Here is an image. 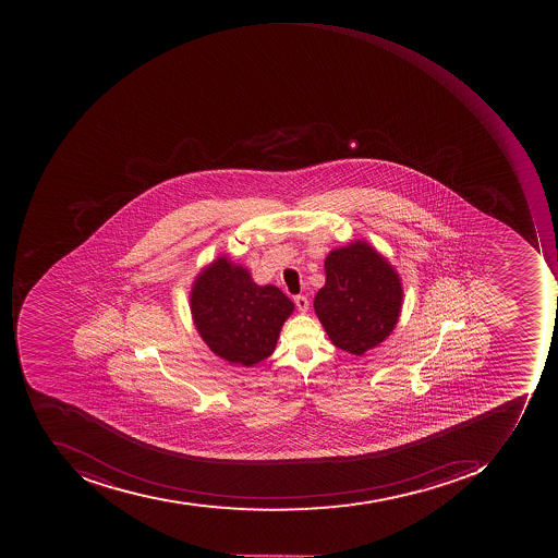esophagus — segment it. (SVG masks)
<instances>
[{
    "instance_id": "1",
    "label": "esophagus",
    "mask_w": 558,
    "mask_h": 558,
    "mask_svg": "<svg viewBox=\"0 0 558 558\" xmlns=\"http://www.w3.org/2000/svg\"><path fill=\"white\" fill-rule=\"evenodd\" d=\"M295 305L296 308H299L300 312H302V314H305L306 310H308V299H306V296L303 295H296Z\"/></svg>"
}]
</instances>
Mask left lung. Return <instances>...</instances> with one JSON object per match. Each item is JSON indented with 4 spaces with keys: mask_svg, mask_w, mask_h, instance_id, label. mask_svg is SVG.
Segmentation results:
<instances>
[{
    "mask_svg": "<svg viewBox=\"0 0 558 558\" xmlns=\"http://www.w3.org/2000/svg\"><path fill=\"white\" fill-rule=\"evenodd\" d=\"M325 274L314 306L333 345L362 355L386 340L402 302L392 266L367 243L355 241L327 256Z\"/></svg>",
    "mask_w": 558,
    "mask_h": 558,
    "instance_id": "obj_1",
    "label": "left lung"
}]
</instances>
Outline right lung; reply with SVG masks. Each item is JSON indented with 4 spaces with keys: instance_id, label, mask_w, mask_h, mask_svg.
Returning <instances> with one entry per match:
<instances>
[{
    "instance_id": "add662e5",
    "label": "right lung",
    "mask_w": 558,
    "mask_h": 558,
    "mask_svg": "<svg viewBox=\"0 0 558 558\" xmlns=\"http://www.w3.org/2000/svg\"><path fill=\"white\" fill-rule=\"evenodd\" d=\"M191 312L216 355L252 367L274 353L293 303L280 288L259 287L243 266L221 256L194 281Z\"/></svg>"
}]
</instances>
